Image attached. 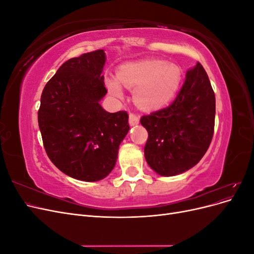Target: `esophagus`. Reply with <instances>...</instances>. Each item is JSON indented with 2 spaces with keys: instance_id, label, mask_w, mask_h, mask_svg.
Segmentation results:
<instances>
[{
  "instance_id": "34e87169",
  "label": "esophagus",
  "mask_w": 254,
  "mask_h": 254,
  "mask_svg": "<svg viewBox=\"0 0 254 254\" xmlns=\"http://www.w3.org/2000/svg\"><path fill=\"white\" fill-rule=\"evenodd\" d=\"M139 122H140L139 115H136L135 113H132V112L129 114V124H130V125H131V126L136 125Z\"/></svg>"
}]
</instances>
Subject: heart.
I'll return each mask as SVG.
<instances>
[{
	"instance_id": "b5f03b06",
	"label": "heart",
	"mask_w": 254,
	"mask_h": 254,
	"mask_svg": "<svg viewBox=\"0 0 254 254\" xmlns=\"http://www.w3.org/2000/svg\"><path fill=\"white\" fill-rule=\"evenodd\" d=\"M181 80L178 65L165 64L163 60L146 59L123 64L118 71V78H106L110 93L122 98L123 86L135 88L136 104L146 110H155L166 105L176 94Z\"/></svg>"
}]
</instances>
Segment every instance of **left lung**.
<instances>
[{"instance_id": "1", "label": "left lung", "mask_w": 254, "mask_h": 254, "mask_svg": "<svg viewBox=\"0 0 254 254\" xmlns=\"http://www.w3.org/2000/svg\"><path fill=\"white\" fill-rule=\"evenodd\" d=\"M140 122L148 131L145 159L157 174L176 176L195 166L209 148L215 125V94L203 66L197 63L187 72L170 106Z\"/></svg>"}]
</instances>
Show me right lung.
<instances>
[{
  "label": "right lung",
  "instance_id": "add662e5",
  "mask_svg": "<svg viewBox=\"0 0 254 254\" xmlns=\"http://www.w3.org/2000/svg\"><path fill=\"white\" fill-rule=\"evenodd\" d=\"M104 50L68 59L45 84L38 123L47 155L74 179L98 181L117 162L128 133V113H109L99 101L106 95Z\"/></svg>",
  "mask_w": 254,
  "mask_h": 254
}]
</instances>
